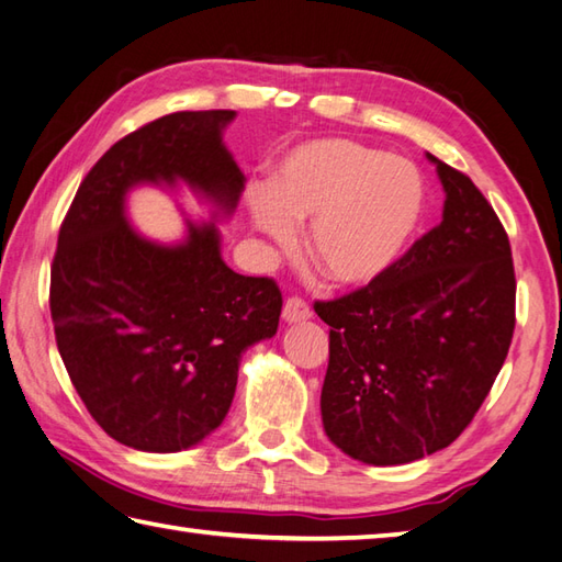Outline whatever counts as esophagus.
<instances>
[{"mask_svg": "<svg viewBox=\"0 0 562 562\" xmlns=\"http://www.w3.org/2000/svg\"><path fill=\"white\" fill-rule=\"evenodd\" d=\"M307 317H313V311H311V305L303 301V297L291 295L289 301L283 303V319H285V323H301V319H307Z\"/></svg>", "mask_w": 562, "mask_h": 562, "instance_id": "1", "label": "esophagus"}]
</instances>
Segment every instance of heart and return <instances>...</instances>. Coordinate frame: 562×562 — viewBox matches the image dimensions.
Returning a JSON list of instances; mask_svg holds the SVG:
<instances>
[{
    "instance_id": "heart-1",
    "label": "heart",
    "mask_w": 562,
    "mask_h": 562,
    "mask_svg": "<svg viewBox=\"0 0 562 562\" xmlns=\"http://www.w3.org/2000/svg\"><path fill=\"white\" fill-rule=\"evenodd\" d=\"M425 179L405 157L347 137L293 147L249 201L251 225L281 249L311 221L307 255L331 283L363 285L405 255L425 213Z\"/></svg>"
}]
</instances>
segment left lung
<instances>
[{"label": "left lung", "mask_w": 562, "mask_h": 562, "mask_svg": "<svg viewBox=\"0 0 562 562\" xmlns=\"http://www.w3.org/2000/svg\"><path fill=\"white\" fill-rule=\"evenodd\" d=\"M443 217L383 277L317 301L329 325L323 425L369 465L419 461L471 425L507 359L517 279L509 237L471 177L429 155Z\"/></svg>", "instance_id": "left-lung-1"}]
</instances>
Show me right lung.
I'll return each instance as SVG.
<instances>
[{"mask_svg":"<svg viewBox=\"0 0 562 562\" xmlns=\"http://www.w3.org/2000/svg\"><path fill=\"white\" fill-rule=\"evenodd\" d=\"M233 119L177 111L121 137L89 169L57 235V351L97 425L137 451H184L221 427L243 351L277 335V281L227 267L215 225L189 223L184 243L167 247L125 217L133 187L177 181L231 215L245 189L223 145Z\"/></svg>","mask_w":562,"mask_h":562,"instance_id":"1","label":"right lung"}]
</instances>
